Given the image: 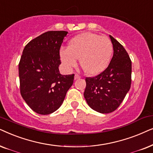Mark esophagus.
I'll return each mask as SVG.
<instances>
[{"label":"esophagus","instance_id":"34e87169","mask_svg":"<svg viewBox=\"0 0 153 153\" xmlns=\"http://www.w3.org/2000/svg\"><path fill=\"white\" fill-rule=\"evenodd\" d=\"M81 78V76L78 74H75V80H78V79H80Z\"/></svg>","mask_w":153,"mask_h":153}]
</instances>
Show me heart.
<instances>
[{"instance_id": "b5f03b06", "label": "heart", "mask_w": 153, "mask_h": 153, "mask_svg": "<svg viewBox=\"0 0 153 153\" xmlns=\"http://www.w3.org/2000/svg\"><path fill=\"white\" fill-rule=\"evenodd\" d=\"M112 53L113 44L107 36L87 32L73 38L68 48L61 49L59 55L63 65L68 70L76 66L78 59H80L85 72L97 75L108 66Z\"/></svg>"}]
</instances>
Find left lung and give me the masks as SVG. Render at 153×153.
<instances>
[{
	"label": "left lung",
	"instance_id": "8db88e82",
	"mask_svg": "<svg viewBox=\"0 0 153 153\" xmlns=\"http://www.w3.org/2000/svg\"><path fill=\"white\" fill-rule=\"evenodd\" d=\"M113 56L108 66L94 77L85 78L84 97L91 108L101 113L115 111L131 84V61L124 47L110 36Z\"/></svg>",
	"mask_w": 153,
	"mask_h": 153
}]
</instances>
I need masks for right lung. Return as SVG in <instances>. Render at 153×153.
I'll return each instance as SVG.
<instances>
[{
  "mask_svg": "<svg viewBox=\"0 0 153 153\" xmlns=\"http://www.w3.org/2000/svg\"><path fill=\"white\" fill-rule=\"evenodd\" d=\"M68 32L50 30L28 42L19 63L20 93L36 113L48 115L56 111L72 86L74 74L62 75L59 50Z\"/></svg>",
  "mask_w": 153,
  "mask_h": 153,
  "instance_id": "right-lung-1",
  "label": "right lung"
}]
</instances>
